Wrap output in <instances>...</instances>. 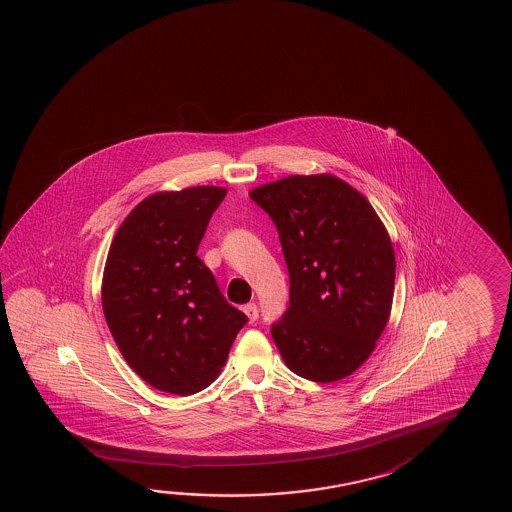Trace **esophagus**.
<instances>
[{"mask_svg":"<svg viewBox=\"0 0 512 512\" xmlns=\"http://www.w3.org/2000/svg\"><path fill=\"white\" fill-rule=\"evenodd\" d=\"M243 310L244 314L248 316L250 321H257V318H259V309H257V305H255V303H248V305H244Z\"/></svg>","mask_w":512,"mask_h":512,"instance_id":"1","label":"esophagus"}]
</instances>
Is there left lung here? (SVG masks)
Segmentation results:
<instances>
[{
  "instance_id": "8db88e82",
  "label": "left lung",
  "mask_w": 512,
  "mask_h": 512,
  "mask_svg": "<svg viewBox=\"0 0 512 512\" xmlns=\"http://www.w3.org/2000/svg\"><path fill=\"white\" fill-rule=\"evenodd\" d=\"M250 198L278 230L289 309L271 325L287 368L336 382L375 350L393 305L394 250L371 203L332 175H294Z\"/></svg>"
}]
</instances>
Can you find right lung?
Segmentation results:
<instances>
[{
    "mask_svg": "<svg viewBox=\"0 0 512 512\" xmlns=\"http://www.w3.org/2000/svg\"><path fill=\"white\" fill-rule=\"evenodd\" d=\"M227 189L151 194L121 223L103 271L101 303L128 366L164 393H198L227 362L248 323L196 255Z\"/></svg>",
    "mask_w": 512,
    "mask_h": 512,
    "instance_id": "obj_1",
    "label": "right lung"
}]
</instances>
